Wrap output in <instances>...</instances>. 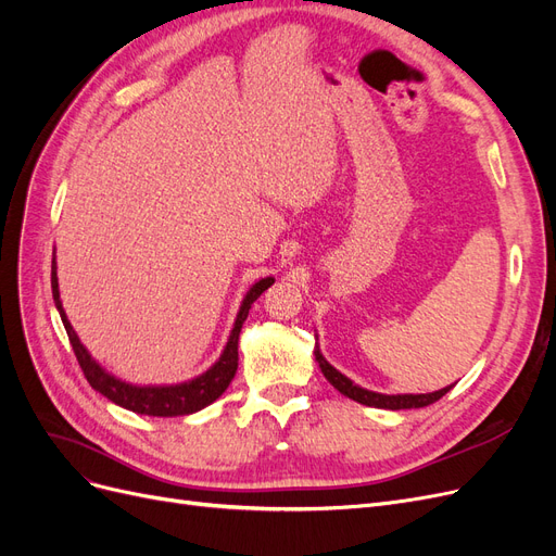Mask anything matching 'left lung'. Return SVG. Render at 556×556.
<instances>
[{"instance_id": "left-lung-1", "label": "left lung", "mask_w": 556, "mask_h": 556, "mask_svg": "<svg viewBox=\"0 0 556 556\" xmlns=\"http://www.w3.org/2000/svg\"><path fill=\"white\" fill-rule=\"evenodd\" d=\"M315 359L319 364V368H323L325 378L339 390L341 394H345L348 399L357 401V403H364V406H374V408H384V410H403V408H425L429 406V403L439 401L441 396H445L450 392V387H443V390L439 392H431V394H396V396H390V394H378V392H368L364 390V387L355 384L350 378H345L343 374L336 371V368L323 357V352H319V348H315Z\"/></svg>"}]
</instances>
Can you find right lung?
Instances as JSON below:
<instances>
[{
    "mask_svg": "<svg viewBox=\"0 0 556 556\" xmlns=\"http://www.w3.org/2000/svg\"><path fill=\"white\" fill-rule=\"evenodd\" d=\"M50 285H53L55 306L60 311L66 336H70L74 355L80 364V371L88 378V382L94 387V390L131 413L153 415V417H176V415L197 413L201 408H206L208 403H213L215 399L223 396V392L227 390L233 374H237V368H239V333H241V327L248 317V311L252 304H255L257 296L264 290L271 288L274 278H264V280L252 285L250 292L243 299L241 311L237 315V323H233V329H231V336H229L223 357L215 362V366L208 368L204 376H199V378H194L190 382H182V384H172V387H134V384H127L123 380L109 376L104 368L88 355V350L80 345L76 331L72 329L70 319H66V315L62 311L55 262H53V271H50Z\"/></svg>",
    "mask_w": 556,
    "mask_h": 556,
    "instance_id": "1",
    "label": "right lung"
}]
</instances>
